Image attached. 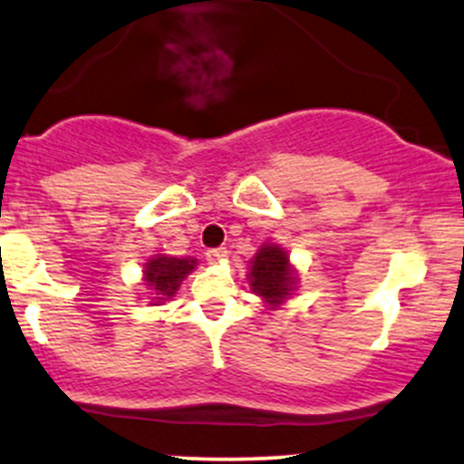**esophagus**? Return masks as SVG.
Returning a JSON list of instances; mask_svg holds the SVG:
<instances>
[{"mask_svg": "<svg viewBox=\"0 0 464 464\" xmlns=\"http://www.w3.org/2000/svg\"><path fill=\"white\" fill-rule=\"evenodd\" d=\"M227 256V250L226 247H212V250L206 252V258L208 263H221L223 258Z\"/></svg>", "mask_w": 464, "mask_h": 464, "instance_id": "1", "label": "esophagus"}]
</instances>
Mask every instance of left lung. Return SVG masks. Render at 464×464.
<instances>
[{
  "label": "left lung",
  "mask_w": 464,
  "mask_h": 464,
  "mask_svg": "<svg viewBox=\"0 0 464 464\" xmlns=\"http://www.w3.org/2000/svg\"><path fill=\"white\" fill-rule=\"evenodd\" d=\"M252 292L261 296L272 310L287 301L296 290V270L290 256L276 243H263L261 250L252 256L250 274H247Z\"/></svg>",
  "instance_id": "8db88e82"
}]
</instances>
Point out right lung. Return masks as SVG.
Here are the masks:
<instances>
[{
	"label": "right lung",
	"instance_id": "add662e5",
	"mask_svg": "<svg viewBox=\"0 0 464 464\" xmlns=\"http://www.w3.org/2000/svg\"><path fill=\"white\" fill-rule=\"evenodd\" d=\"M198 266L192 256H168V254H154L148 258L143 267V285L150 292V305H161L163 301H170L177 294L183 278Z\"/></svg>",
	"mask_w": 464,
	"mask_h": 464
}]
</instances>
